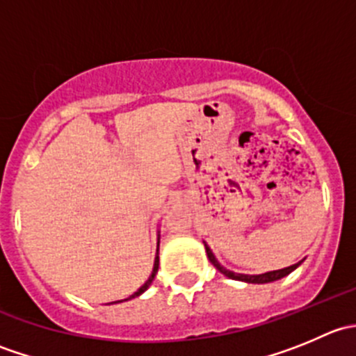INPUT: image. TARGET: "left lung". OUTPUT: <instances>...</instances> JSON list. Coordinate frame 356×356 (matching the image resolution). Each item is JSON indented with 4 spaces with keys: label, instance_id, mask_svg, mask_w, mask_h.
I'll list each match as a JSON object with an SVG mask.
<instances>
[{
    "label": "left lung",
    "instance_id": "left-lung-1",
    "mask_svg": "<svg viewBox=\"0 0 356 356\" xmlns=\"http://www.w3.org/2000/svg\"><path fill=\"white\" fill-rule=\"evenodd\" d=\"M204 250H207V254H208V260L213 264V267L217 268L220 274H224L225 277L229 279H236V281H243V282H250V284H267V282H274L277 281V279H282L286 277V275L291 274V272L294 270V268L298 267V265L301 264V261H298V264L291 265V267H286V268H281V270H272V272H265V274H260V275H246V274H236V272H231L227 270V268L222 267L220 264L217 261V258L213 257V253H211V250L208 248L207 243H204Z\"/></svg>",
    "mask_w": 356,
    "mask_h": 356
}]
</instances>
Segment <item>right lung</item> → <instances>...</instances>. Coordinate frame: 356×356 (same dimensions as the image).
<instances>
[{"instance_id":"right-lung-1","label":"right lung","mask_w":356,"mask_h":356,"mask_svg":"<svg viewBox=\"0 0 356 356\" xmlns=\"http://www.w3.org/2000/svg\"><path fill=\"white\" fill-rule=\"evenodd\" d=\"M158 264H160V261H158V250H156V257H155V265H153V270H152V275H149V279H148V281H146V282H145V284H143V286H141V288H139L138 291H136V293H134V294H132V296H131V298H136V296H139V294H141V293H145V291L149 288V284H152V282H153V279H155V275H156V272H158ZM131 298H127V300H131Z\"/></svg>"}]
</instances>
